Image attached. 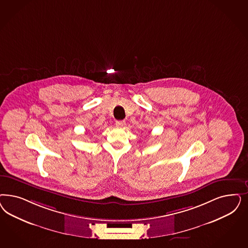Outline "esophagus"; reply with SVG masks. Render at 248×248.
I'll list each match as a JSON object with an SVG mask.
<instances>
[{"instance_id": "obj_1", "label": "esophagus", "mask_w": 248, "mask_h": 248, "mask_svg": "<svg viewBox=\"0 0 248 248\" xmlns=\"http://www.w3.org/2000/svg\"><path fill=\"white\" fill-rule=\"evenodd\" d=\"M125 125H126V122L123 120L116 121V127H118V128H123V127H125Z\"/></svg>"}]
</instances>
